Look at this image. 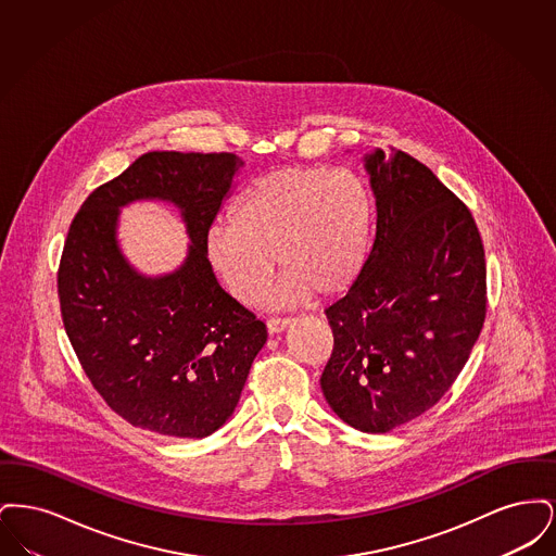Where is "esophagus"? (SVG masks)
I'll use <instances>...</instances> for the list:
<instances>
[{
    "instance_id": "esophagus-1",
    "label": "esophagus",
    "mask_w": 556,
    "mask_h": 556,
    "mask_svg": "<svg viewBox=\"0 0 556 556\" xmlns=\"http://www.w3.org/2000/svg\"><path fill=\"white\" fill-rule=\"evenodd\" d=\"M291 323H293V318L290 317H273L266 320V329H268V333H281L283 329H288Z\"/></svg>"
}]
</instances>
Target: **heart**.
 Segmentation results:
<instances>
[{"mask_svg":"<svg viewBox=\"0 0 556 556\" xmlns=\"http://www.w3.org/2000/svg\"><path fill=\"white\" fill-rule=\"evenodd\" d=\"M231 216L212 225L206 254L241 302L265 288L275 256L286 270L266 293L273 306L344 293L369 261L372 195L352 170L275 168L239 193Z\"/></svg>","mask_w":556,"mask_h":556,"instance_id":"1","label":"heart"}]
</instances>
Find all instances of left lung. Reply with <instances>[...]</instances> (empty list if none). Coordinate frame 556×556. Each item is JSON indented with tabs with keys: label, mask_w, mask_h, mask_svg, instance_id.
<instances>
[{
	"label": "left lung",
	"mask_w": 556,
	"mask_h": 556,
	"mask_svg": "<svg viewBox=\"0 0 556 556\" xmlns=\"http://www.w3.org/2000/svg\"><path fill=\"white\" fill-rule=\"evenodd\" d=\"M375 238L358 281L325 311L323 396L354 429L386 433L444 396L485 318V252L469 208L400 150L365 156Z\"/></svg>",
	"instance_id": "left-lung-1"
}]
</instances>
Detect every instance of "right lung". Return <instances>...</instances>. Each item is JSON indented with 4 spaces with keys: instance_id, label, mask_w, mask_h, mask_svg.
I'll return each instance as SVG.
<instances>
[{
    "instance_id": "1",
    "label": "right lung",
    "mask_w": 556,
    "mask_h": 556,
    "mask_svg": "<svg viewBox=\"0 0 556 556\" xmlns=\"http://www.w3.org/2000/svg\"><path fill=\"white\" fill-rule=\"evenodd\" d=\"M243 166L236 154L148 152L91 191L58 268L66 336L108 406L170 438H206L233 415L266 342L263 320L216 281L206 236ZM168 201L187 223V261L139 274L115 238L119 208Z\"/></svg>"
}]
</instances>
